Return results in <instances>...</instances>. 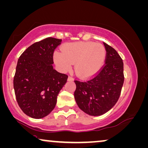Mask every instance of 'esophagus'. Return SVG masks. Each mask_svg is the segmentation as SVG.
Here are the masks:
<instances>
[{
	"label": "esophagus",
	"mask_w": 148,
	"mask_h": 148,
	"mask_svg": "<svg viewBox=\"0 0 148 148\" xmlns=\"http://www.w3.org/2000/svg\"><path fill=\"white\" fill-rule=\"evenodd\" d=\"M68 80H69V81H72V80H74V78H72V76H68Z\"/></svg>",
	"instance_id": "1"
}]
</instances>
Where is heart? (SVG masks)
<instances>
[{
  "label": "heart",
  "mask_w": 148,
  "mask_h": 148,
  "mask_svg": "<svg viewBox=\"0 0 148 148\" xmlns=\"http://www.w3.org/2000/svg\"><path fill=\"white\" fill-rule=\"evenodd\" d=\"M61 52L54 54L56 64L67 71L72 64L76 63L75 71L82 78L95 75L101 69L106 58L105 47L94 42L67 43L62 47Z\"/></svg>",
  "instance_id": "1"
}]
</instances>
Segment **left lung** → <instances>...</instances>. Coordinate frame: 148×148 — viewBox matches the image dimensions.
Wrapping results in <instances>:
<instances>
[{"mask_svg": "<svg viewBox=\"0 0 148 148\" xmlns=\"http://www.w3.org/2000/svg\"><path fill=\"white\" fill-rule=\"evenodd\" d=\"M105 64L93 78L74 80V98L79 108L88 115L99 116L112 109L120 97L124 82L123 62L115 49L104 42Z\"/></svg>", "mask_w": 148, "mask_h": 148, "instance_id": "8db88e82", "label": "left lung"}]
</instances>
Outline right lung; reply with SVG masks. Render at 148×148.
Returning a JSON list of instances; mask_svg holds the SVG:
<instances>
[{"label": "right lung", "mask_w": 148, "mask_h": 148, "mask_svg": "<svg viewBox=\"0 0 148 148\" xmlns=\"http://www.w3.org/2000/svg\"><path fill=\"white\" fill-rule=\"evenodd\" d=\"M62 39L47 37L33 43L18 58L13 79L16 101L24 113L41 119L53 111L68 75L53 69V56Z\"/></svg>", "instance_id": "1"}]
</instances>
